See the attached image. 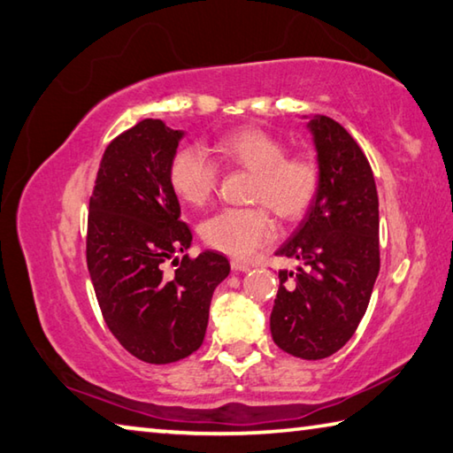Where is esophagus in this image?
Masks as SVG:
<instances>
[{
  "instance_id": "34e87169",
  "label": "esophagus",
  "mask_w": 453,
  "mask_h": 453,
  "mask_svg": "<svg viewBox=\"0 0 453 453\" xmlns=\"http://www.w3.org/2000/svg\"><path fill=\"white\" fill-rule=\"evenodd\" d=\"M231 268L234 273H247L249 271V265H244V263H241V260H231Z\"/></svg>"
}]
</instances>
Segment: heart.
Segmentation results:
<instances>
[{
    "mask_svg": "<svg viewBox=\"0 0 453 453\" xmlns=\"http://www.w3.org/2000/svg\"><path fill=\"white\" fill-rule=\"evenodd\" d=\"M214 153L226 169L252 174L250 209H225L201 226V236L211 247L234 258H249L271 241L274 233L271 209L284 222L304 217L314 204L322 185V169L311 155H287L284 141L258 127H242L220 134ZM217 163L198 147H180L169 165L171 187L180 201L203 206L219 187ZM265 206L263 207L262 204Z\"/></svg>",
    "mask_w": 453,
    "mask_h": 453,
    "instance_id": "heart-1",
    "label": "heart"
}]
</instances>
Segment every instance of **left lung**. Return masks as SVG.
<instances>
[{
  "mask_svg": "<svg viewBox=\"0 0 453 453\" xmlns=\"http://www.w3.org/2000/svg\"><path fill=\"white\" fill-rule=\"evenodd\" d=\"M322 185L311 211L276 255L296 258L280 271L271 332L274 344L303 360H322L354 336L380 271L378 190L358 142L334 119L308 123Z\"/></svg>",
  "mask_w": 453,
  "mask_h": 453,
  "instance_id": "1",
  "label": "left lung"
}]
</instances>
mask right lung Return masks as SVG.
Listing matches in <instances>:
<instances>
[{
    "mask_svg": "<svg viewBox=\"0 0 453 453\" xmlns=\"http://www.w3.org/2000/svg\"><path fill=\"white\" fill-rule=\"evenodd\" d=\"M182 131L142 119L103 153L87 217V268L103 319L119 344L147 364H171L201 348L214 288L231 273L204 250L177 258L193 234L180 220L169 165ZM169 259L178 268L166 273Z\"/></svg>",
    "mask_w": 453,
    "mask_h": 453,
    "instance_id": "1",
    "label": "right lung"
}]
</instances>
